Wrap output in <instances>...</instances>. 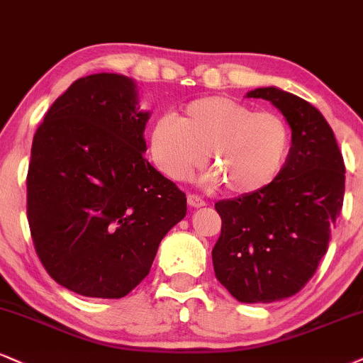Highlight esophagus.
I'll use <instances>...</instances> for the list:
<instances>
[{"label":"esophagus","instance_id":"1","mask_svg":"<svg viewBox=\"0 0 363 363\" xmlns=\"http://www.w3.org/2000/svg\"><path fill=\"white\" fill-rule=\"evenodd\" d=\"M187 204H189L191 208H201L206 204V201H204L203 198H199L198 194H189L187 196Z\"/></svg>","mask_w":363,"mask_h":363}]
</instances>
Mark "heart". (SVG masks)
Wrapping results in <instances>:
<instances>
[{"mask_svg": "<svg viewBox=\"0 0 363 363\" xmlns=\"http://www.w3.org/2000/svg\"><path fill=\"white\" fill-rule=\"evenodd\" d=\"M289 148L291 130L281 115L226 96L191 101L179 118H157L148 135V154L165 177L186 181L209 154L216 181L233 196L272 184Z\"/></svg>", "mask_w": 363, "mask_h": 363, "instance_id": "b5f03b06", "label": "heart"}]
</instances>
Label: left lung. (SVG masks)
I'll return each mask as SVG.
<instances>
[{"label": "left lung", "mask_w": 363, "mask_h": 363, "mask_svg": "<svg viewBox=\"0 0 363 363\" xmlns=\"http://www.w3.org/2000/svg\"><path fill=\"white\" fill-rule=\"evenodd\" d=\"M267 99L286 116L292 143L282 172L257 194L218 201L215 276L240 303H274L306 286L328 250L343 206L345 164L333 130L313 104L277 87Z\"/></svg>", "instance_id": "1"}]
</instances>
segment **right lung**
Segmentation results:
<instances>
[{"label": "right lung", "mask_w": 363, "mask_h": 363, "mask_svg": "<svg viewBox=\"0 0 363 363\" xmlns=\"http://www.w3.org/2000/svg\"><path fill=\"white\" fill-rule=\"evenodd\" d=\"M148 111L121 74L74 81L35 132L27 216L49 276L87 298L118 299L148 276L186 194L143 157Z\"/></svg>", "instance_id": "add662e5"}]
</instances>
